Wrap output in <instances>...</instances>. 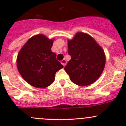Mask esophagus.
Returning <instances> with one entry per match:
<instances>
[{"label": "esophagus", "mask_w": 126, "mask_h": 126, "mask_svg": "<svg viewBox=\"0 0 126 126\" xmlns=\"http://www.w3.org/2000/svg\"><path fill=\"white\" fill-rule=\"evenodd\" d=\"M61 63H62V64L64 66L66 65V60L64 59L62 60L61 61Z\"/></svg>", "instance_id": "1"}]
</instances>
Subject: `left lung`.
<instances>
[{
    "mask_svg": "<svg viewBox=\"0 0 126 126\" xmlns=\"http://www.w3.org/2000/svg\"><path fill=\"white\" fill-rule=\"evenodd\" d=\"M71 60L64 67L71 80L79 86H87L100 77L105 64L103 49L91 36L77 33L68 41Z\"/></svg>",
    "mask_w": 126,
    "mask_h": 126,
    "instance_id": "left-lung-1",
    "label": "left lung"
}]
</instances>
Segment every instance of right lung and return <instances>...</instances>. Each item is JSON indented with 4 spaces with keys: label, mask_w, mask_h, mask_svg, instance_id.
I'll use <instances>...</instances> for the list:
<instances>
[{
    "label": "right lung",
    "mask_w": 126,
    "mask_h": 126,
    "mask_svg": "<svg viewBox=\"0 0 126 126\" xmlns=\"http://www.w3.org/2000/svg\"><path fill=\"white\" fill-rule=\"evenodd\" d=\"M53 40L43 35L33 36L20 50L17 66L27 83L36 88H46L54 82L56 72L63 66L51 51Z\"/></svg>",
    "instance_id": "right-lung-1"
}]
</instances>
